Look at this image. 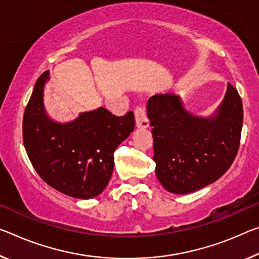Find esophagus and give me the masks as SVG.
I'll return each instance as SVG.
<instances>
[{"label": "esophagus", "instance_id": "esophagus-1", "mask_svg": "<svg viewBox=\"0 0 259 259\" xmlns=\"http://www.w3.org/2000/svg\"><path fill=\"white\" fill-rule=\"evenodd\" d=\"M135 117H136L137 128H149V118H147L146 110L143 107H137L135 109Z\"/></svg>", "mask_w": 259, "mask_h": 259}]
</instances>
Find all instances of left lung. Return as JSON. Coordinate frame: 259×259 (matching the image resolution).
I'll use <instances>...</instances> for the list:
<instances>
[{"label": "left lung", "instance_id": "1", "mask_svg": "<svg viewBox=\"0 0 259 259\" xmlns=\"http://www.w3.org/2000/svg\"><path fill=\"white\" fill-rule=\"evenodd\" d=\"M154 141L155 175L171 194L186 195L221 178L240 146L243 106L231 84L208 116L189 112L175 93H159L146 105Z\"/></svg>", "mask_w": 259, "mask_h": 259}]
</instances>
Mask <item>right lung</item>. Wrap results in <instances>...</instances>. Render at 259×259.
Instances as JSON below:
<instances>
[{
    "mask_svg": "<svg viewBox=\"0 0 259 259\" xmlns=\"http://www.w3.org/2000/svg\"><path fill=\"white\" fill-rule=\"evenodd\" d=\"M45 71L34 85L23 120V141L36 173L48 186L79 199L99 196L109 183L114 151L135 129L133 112L116 116L99 107L57 122L45 107Z\"/></svg>",
    "mask_w": 259,
    "mask_h": 259,
    "instance_id": "obj_1",
    "label": "right lung"
}]
</instances>
